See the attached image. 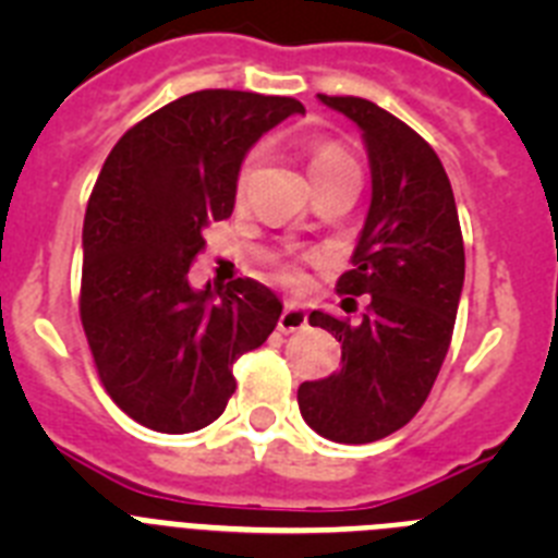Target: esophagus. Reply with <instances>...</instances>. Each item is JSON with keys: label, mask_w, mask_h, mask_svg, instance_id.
I'll list each match as a JSON object with an SVG mask.
<instances>
[{"label": "esophagus", "mask_w": 558, "mask_h": 558, "mask_svg": "<svg viewBox=\"0 0 558 558\" xmlns=\"http://www.w3.org/2000/svg\"><path fill=\"white\" fill-rule=\"evenodd\" d=\"M307 327V313L304 307H299L295 302L284 304L282 315H279V332L290 335V332H299V329Z\"/></svg>", "instance_id": "esophagus-1"}]
</instances>
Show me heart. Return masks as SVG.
<instances>
[{"label":"heart","mask_w":558,"mask_h":558,"mask_svg":"<svg viewBox=\"0 0 558 558\" xmlns=\"http://www.w3.org/2000/svg\"><path fill=\"white\" fill-rule=\"evenodd\" d=\"M304 153H307V172L313 181L327 179V175L343 170V167H354L352 156H349V153L343 150L340 145H335V142H327V140H307L304 142ZM254 165H256V159L251 156V159L243 161L240 172H236V184H234L236 195H243L245 186H248ZM279 279H284V282H293L295 279L293 268H279Z\"/></svg>","instance_id":"1"}]
</instances>
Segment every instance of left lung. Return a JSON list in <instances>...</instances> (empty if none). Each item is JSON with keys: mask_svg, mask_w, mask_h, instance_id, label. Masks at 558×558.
I'll use <instances>...</instances> for the list:
<instances>
[{"mask_svg": "<svg viewBox=\"0 0 558 558\" xmlns=\"http://www.w3.org/2000/svg\"><path fill=\"white\" fill-rule=\"evenodd\" d=\"M363 131L372 206L340 295H372L357 324L313 310L340 340V372L299 386L302 416L338 445H368L405 427L445 363L463 288V236L436 150L363 97L318 95ZM354 302V299H352Z\"/></svg>", "mask_w": 558, "mask_h": 558, "instance_id": "8db88e82", "label": "left lung"}]
</instances>
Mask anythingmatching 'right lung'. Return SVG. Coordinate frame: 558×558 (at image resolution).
I'll list each match as a JSON object with an SVG mask.
<instances>
[{"label":"right lung","mask_w":558,"mask_h":558,"mask_svg":"<svg viewBox=\"0 0 558 558\" xmlns=\"http://www.w3.org/2000/svg\"><path fill=\"white\" fill-rule=\"evenodd\" d=\"M304 113L293 97L204 88L125 131L83 220L81 322L108 397L140 425H211L231 366L274 332L282 302L254 279L190 284L204 229L234 209L236 172L265 131Z\"/></svg>","instance_id":"obj_1"}]
</instances>
